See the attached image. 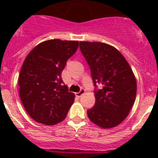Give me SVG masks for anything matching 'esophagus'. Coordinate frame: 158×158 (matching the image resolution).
Listing matches in <instances>:
<instances>
[{
    "mask_svg": "<svg viewBox=\"0 0 158 158\" xmlns=\"http://www.w3.org/2000/svg\"><path fill=\"white\" fill-rule=\"evenodd\" d=\"M85 93V90L84 89H80V91H79L78 93H76V96H78V97H80V96H83V95H84Z\"/></svg>",
    "mask_w": 158,
    "mask_h": 158,
    "instance_id": "34e87169",
    "label": "esophagus"
}]
</instances>
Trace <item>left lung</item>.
Segmentation results:
<instances>
[{
    "label": "left lung",
    "instance_id": "left-lung-1",
    "mask_svg": "<svg viewBox=\"0 0 158 158\" xmlns=\"http://www.w3.org/2000/svg\"><path fill=\"white\" fill-rule=\"evenodd\" d=\"M79 48L88 62L95 86L96 103L87 111L89 120L102 129L114 128L126 118L135 101L137 84L124 56L102 42L80 41Z\"/></svg>",
    "mask_w": 158,
    "mask_h": 158
}]
</instances>
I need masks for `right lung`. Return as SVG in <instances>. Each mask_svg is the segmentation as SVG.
<instances>
[{"label": "right lung", "instance_id": "add662e5", "mask_svg": "<svg viewBox=\"0 0 158 158\" xmlns=\"http://www.w3.org/2000/svg\"><path fill=\"white\" fill-rule=\"evenodd\" d=\"M79 47V41L49 40L26 56L19 77V96L26 112L45 125L62 122L74 101L63 85L62 72Z\"/></svg>", "mask_w": 158, "mask_h": 158}]
</instances>
